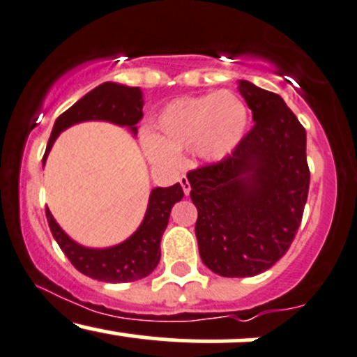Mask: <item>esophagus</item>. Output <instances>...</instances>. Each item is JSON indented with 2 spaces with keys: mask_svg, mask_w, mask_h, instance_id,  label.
I'll list each match as a JSON object with an SVG mask.
<instances>
[{
  "mask_svg": "<svg viewBox=\"0 0 357 357\" xmlns=\"http://www.w3.org/2000/svg\"><path fill=\"white\" fill-rule=\"evenodd\" d=\"M180 185H182V188H183V194L185 195L190 194V182H188V178L185 177V175H182V177H180Z\"/></svg>",
  "mask_w": 357,
  "mask_h": 357,
  "instance_id": "34e87169",
  "label": "esophagus"
}]
</instances>
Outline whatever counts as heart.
I'll return each instance as SVG.
<instances>
[{
  "label": "heart",
  "mask_w": 357,
  "mask_h": 357,
  "mask_svg": "<svg viewBox=\"0 0 357 357\" xmlns=\"http://www.w3.org/2000/svg\"><path fill=\"white\" fill-rule=\"evenodd\" d=\"M247 120L245 103L227 90L175 100L155 119L146 155L155 163L170 165L175 155L194 150L202 160L219 162L241 144Z\"/></svg>",
  "instance_id": "obj_1"
}]
</instances>
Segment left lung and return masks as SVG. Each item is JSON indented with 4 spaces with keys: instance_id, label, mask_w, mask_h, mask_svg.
I'll return each instance as SVG.
<instances>
[{
    "instance_id": "8db88e82",
    "label": "left lung",
    "mask_w": 357,
    "mask_h": 357,
    "mask_svg": "<svg viewBox=\"0 0 357 357\" xmlns=\"http://www.w3.org/2000/svg\"><path fill=\"white\" fill-rule=\"evenodd\" d=\"M255 125L232 155L187 174L205 266L222 278L271 269L294 241L307 200L305 130L278 93L241 79Z\"/></svg>"
}]
</instances>
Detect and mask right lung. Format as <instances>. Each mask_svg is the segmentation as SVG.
Instances as JSON below:
<instances>
[{
	"label": "right lung",
	"mask_w": 357,
	"mask_h": 357,
	"mask_svg": "<svg viewBox=\"0 0 357 357\" xmlns=\"http://www.w3.org/2000/svg\"><path fill=\"white\" fill-rule=\"evenodd\" d=\"M142 108H144V96L138 86H125L112 82L102 83L79 98L73 107L63 112L54 121L43 155V165L54 140L65 128L79 121L105 120L128 127L133 133H137V123L144 116ZM182 197L183 190L180 183L165 188H153L140 227L125 242L107 249H90L71 241L56 224L48 208H46V219L54 241L58 242L68 261L73 264L75 269L102 282H133L152 274L157 267L160 261V241L169 224L172 207L180 202Z\"/></svg>",
	"instance_id": "add662e5"
}]
</instances>
